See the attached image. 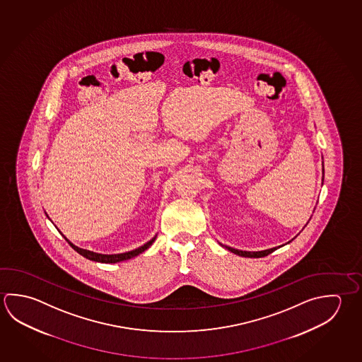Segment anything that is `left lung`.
Instances as JSON below:
<instances>
[{
	"instance_id": "8db88e82",
	"label": "left lung",
	"mask_w": 362,
	"mask_h": 362,
	"mask_svg": "<svg viewBox=\"0 0 362 362\" xmlns=\"http://www.w3.org/2000/svg\"><path fill=\"white\" fill-rule=\"evenodd\" d=\"M230 252L241 255V257H247V258H260V257H266L268 254L274 252L277 247H272V249H268V250H262V252H243V250H238V249H233V247H228Z\"/></svg>"
}]
</instances>
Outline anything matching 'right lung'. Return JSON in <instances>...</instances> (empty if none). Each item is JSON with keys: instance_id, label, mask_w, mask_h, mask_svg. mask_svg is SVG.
<instances>
[{"instance_id": "obj_1", "label": "right lung", "mask_w": 362, "mask_h": 362, "mask_svg": "<svg viewBox=\"0 0 362 362\" xmlns=\"http://www.w3.org/2000/svg\"><path fill=\"white\" fill-rule=\"evenodd\" d=\"M66 239V238H64ZM67 240V239H66ZM153 240H155V238H153V240L148 241L146 243L145 245H142V247H139V249H134L132 252H128V253H122V254H112V255H107V254H98L94 253V252H90V250H85V249H81V247H77L69 241V244H70L71 247H74L75 250H76L77 253L81 254L83 257L85 258H88L90 260H95V262H102V263H117V262H122V260L131 259V258H134L136 255H139V254L142 253V252H145L147 247H150V245L153 244Z\"/></svg>"}]
</instances>
